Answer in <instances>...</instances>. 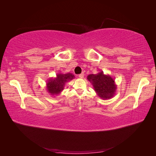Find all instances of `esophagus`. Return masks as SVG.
I'll use <instances>...</instances> for the list:
<instances>
[{"instance_id":"34e87169","label":"esophagus","mask_w":156,"mask_h":156,"mask_svg":"<svg viewBox=\"0 0 156 156\" xmlns=\"http://www.w3.org/2000/svg\"><path fill=\"white\" fill-rule=\"evenodd\" d=\"M79 78H81V79L84 78V74H83V73H81V74L79 75Z\"/></svg>"}]
</instances>
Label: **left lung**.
Segmentation results:
<instances>
[{
	"mask_svg": "<svg viewBox=\"0 0 156 156\" xmlns=\"http://www.w3.org/2000/svg\"><path fill=\"white\" fill-rule=\"evenodd\" d=\"M87 79L92 83L97 95L103 100L111 99L115 95L117 86L111 75H105L101 71L97 74L88 75Z\"/></svg>",
	"mask_w": 156,
	"mask_h": 156,
	"instance_id": "left-lung-1",
	"label": "left lung"
}]
</instances>
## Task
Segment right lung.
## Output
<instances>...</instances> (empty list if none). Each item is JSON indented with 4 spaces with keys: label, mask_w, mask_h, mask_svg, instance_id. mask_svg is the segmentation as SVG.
<instances>
[{
    "label": "right lung",
    "mask_w": 156,
    "mask_h": 156,
    "mask_svg": "<svg viewBox=\"0 0 156 156\" xmlns=\"http://www.w3.org/2000/svg\"><path fill=\"white\" fill-rule=\"evenodd\" d=\"M74 78V75L71 73H57L56 77H51L47 81V90L52 96L58 95L64 90L66 83Z\"/></svg>",
    "instance_id": "1"
}]
</instances>
